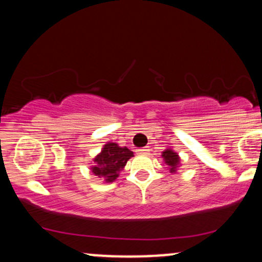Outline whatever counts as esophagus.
Instances as JSON below:
<instances>
[{"label":"esophagus","instance_id":"obj_1","mask_svg":"<svg viewBox=\"0 0 262 262\" xmlns=\"http://www.w3.org/2000/svg\"><path fill=\"white\" fill-rule=\"evenodd\" d=\"M150 151V149L148 146H145V148H140V149H137V154L139 155H148Z\"/></svg>","mask_w":262,"mask_h":262}]
</instances>
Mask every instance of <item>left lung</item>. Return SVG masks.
<instances>
[{
  "label": "left lung",
  "mask_w": 262,
  "mask_h": 262,
  "mask_svg": "<svg viewBox=\"0 0 262 262\" xmlns=\"http://www.w3.org/2000/svg\"><path fill=\"white\" fill-rule=\"evenodd\" d=\"M162 158L165 159V162H166L169 166H171L170 169L171 172H175L176 166L179 165V161H180L179 155H177L176 152H173L172 150H166V151L162 152Z\"/></svg>",
  "instance_id": "obj_1"
}]
</instances>
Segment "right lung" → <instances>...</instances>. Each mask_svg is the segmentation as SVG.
Listing matches in <instances>:
<instances>
[{
    "label": "right lung",
    "mask_w": 262,
    "mask_h": 262,
    "mask_svg": "<svg viewBox=\"0 0 262 262\" xmlns=\"http://www.w3.org/2000/svg\"><path fill=\"white\" fill-rule=\"evenodd\" d=\"M132 156L133 151L125 146L121 148L116 143H108L104 145L101 154L93 160L95 166L92 167V172L107 182H112L118 177V172Z\"/></svg>",
    "instance_id": "obj_1"
}]
</instances>
